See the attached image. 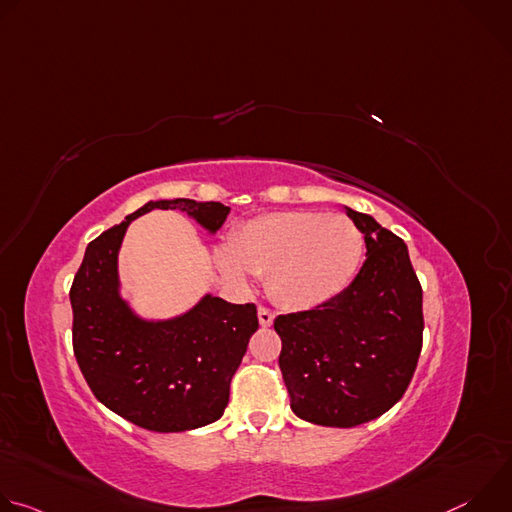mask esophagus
I'll return each instance as SVG.
<instances>
[{
    "instance_id": "1",
    "label": "esophagus",
    "mask_w": 512,
    "mask_h": 512,
    "mask_svg": "<svg viewBox=\"0 0 512 512\" xmlns=\"http://www.w3.org/2000/svg\"><path fill=\"white\" fill-rule=\"evenodd\" d=\"M257 314H259V324L263 326V328H267V326H271L273 324V312L269 310V308H265V306H259V310H257Z\"/></svg>"
}]
</instances>
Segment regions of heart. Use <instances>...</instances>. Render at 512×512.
<instances>
[{
    "label": "heart",
    "mask_w": 512,
    "mask_h": 512,
    "mask_svg": "<svg viewBox=\"0 0 512 512\" xmlns=\"http://www.w3.org/2000/svg\"><path fill=\"white\" fill-rule=\"evenodd\" d=\"M364 235L348 216L289 210L269 212L241 225L218 251L227 279L245 289L249 275L267 277L271 298L287 310L322 306L354 281Z\"/></svg>",
    "instance_id": "obj_1"
}]
</instances>
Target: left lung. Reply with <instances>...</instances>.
<instances>
[{
	"label": "left lung",
	"mask_w": 512,
	"mask_h": 512,
	"mask_svg": "<svg viewBox=\"0 0 512 512\" xmlns=\"http://www.w3.org/2000/svg\"><path fill=\"white\" fill-rule=\"evenodd\" d=\"M346 214L367 243L354 281L334 300L273 322L291 409L328 427L389 411L405 395L423 344V291L407 245L373 216Z\"/></svg>",
	"instance_id": "obj_1"
}]
</instances>
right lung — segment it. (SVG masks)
<instances>
[{
    "instance_id": "1",
    "label": "right lung",
    "mask_w": 512,
    "mask_h": 512,
    "mask_svg": "<svg viewBox=\"0 0 512 512\" xmlns=\"http://www.w3.org/2000/svg\"><path fill=\"white\" fill-rule=\"evenodd\" d=\"M184 210L216 233L231 212L190 198L148 202L89 243L70 287L72 350L93 395L123 419L170 433L208 425L229 403L231 379L259 328L255 304L204 296L166 322L137 318L119 296L117 253L133 218Z\"/></svg>"
}]
</instances>
